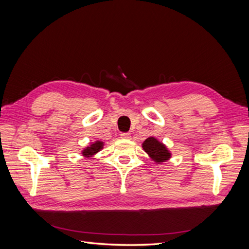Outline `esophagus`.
<instances>
[{
  "label": "esophagus",
  "instance_id": "obj_1",
  "mask_svg": "<svg viewBox=\"0 0 249 249\" xmlns=\"http://www.w3.org/2000/svg\"><path fill=\"white\" fill-rule=\"evenodd\" d=\"M120 138H123V139H130V138H131V134H130V133H123V134H120Z\"/></svg>",
  "mask_w": 249,
  "mask_h": 249
}]
</instances>
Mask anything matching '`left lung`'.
<instances>
[{
  "label": "left lung",
  "instance_id": "obj_1",
  "mask_svg": "<svg viewBox=\"0 0 249 249\" xmlns=\"http://www.w3.org/2000/svg\"><path fill=\"white\" fill-rule=\"evenodd\" d=\"M142 148L148 155L150 160L157 164L167 162L171 158V153L167 146L156 137H148L143 141Z\"/></svg>",
  "mask_w": 249,
  "mask_h": 249
}]
</instances>
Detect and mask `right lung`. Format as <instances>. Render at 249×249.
Instances as JSON below:
<instances>
[{
    "label": "right lung",
    "instance_id": "add662e5",
    "mask_svg": "<svg viewBox=\"0 0 249 249\" xmlns=\"http://www.w3.org/2000/svg\"><path fill=\"white\" fill-rule=\"evenodd\" d=\"M105 143L103 141L96 140L92 143H89V145H87L85 148L82 149V156L84 158H93L97 153L101 152V150L104 148Z\"/></svg>",
    "mask_w": 249,
    "mask_h": 249
}]
</instances>
